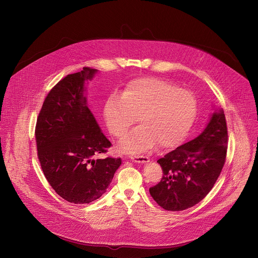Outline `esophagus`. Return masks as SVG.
<instances>
[{"mask_svg":"<svg viewBox=\"0 0 258 258\" xmlns=\"http://www.w3.org/2000/svg\"><path fill=\"white\" fill-rule=\"evenodd\" d=\"M130 159L136 163H148L149 162V158L147 156H143V155H132V156H130Z\"/></svg>","mask_w":258,"mask_h":258,"instance_id":"34e87169","label":"esophagus"}]
</instances>
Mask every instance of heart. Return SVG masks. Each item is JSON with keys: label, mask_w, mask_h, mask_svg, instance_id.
Listing matches in <instances>:
<instances>
[{"label": "heart", "mask_w": 258, "mask_h": 258, "mask_svg": "<svg viewBox=\"0 0 258 258\" xmlns=\"http://www.w3.org/2000/svg\"><path fill=\"white\" fill-rule=\"evenodd\" d=\"M196 114L197 101L190 91L158 78L129 82L121 95H110L103 108L107 128L115 137H122L139 117L142 125L119 143L121 150L130 153L146 151L156 143L162 148L178 145Z\"/></svg>", "instance_id": "obj_1"}]
</instances>
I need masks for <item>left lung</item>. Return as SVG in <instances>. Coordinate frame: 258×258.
<instances>
[{
    "label": "left lung",
    "mask_w": 258,
    "mask_h": 258,
    "mask_svg": "<svg viewBox=\"0 0 258 258\" xmlns=\"http://www.w3.org/2000/svg\"><path fill=\"white\" fill-rule=\"evenodd\" d=\"M227 140L224 112L214 109L200 135L157 161L163 177L149 192L158 205L165 210L181 211L199 203L223 168Z\"/></svg>",
    "instance_id": "1"
}]
</instances>
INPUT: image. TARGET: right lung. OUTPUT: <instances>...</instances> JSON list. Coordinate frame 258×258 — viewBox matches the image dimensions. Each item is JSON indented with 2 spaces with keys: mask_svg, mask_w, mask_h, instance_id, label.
I'll return each instance as SVG.
<instances>
[{
  "mask_svg": "<svg viewBox=\"0 0 258 258\" xmlns=\"http://www.w3.org/2000/svg\"><path fill=\"white\" fill-rule=\"evenodd\" d=\"M96 73L84 67L62 79L46 97L36 125L44 175L57 194L75 204L100 198L122 162L95 159L111 146L87 105L86 82Z\"/></svg>",
  "mask_w": 258,
  "mask_h": 258,
  "instance_id": "add662e5",
  "label": "right lung"
}]
</instances>
